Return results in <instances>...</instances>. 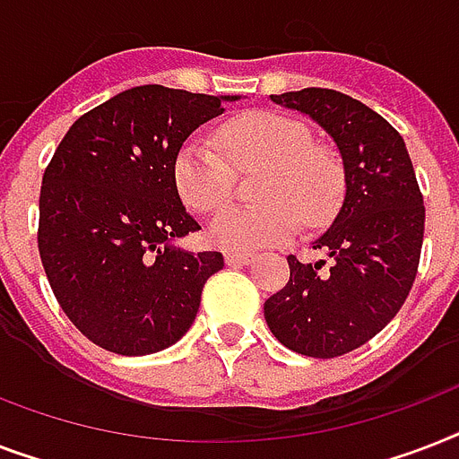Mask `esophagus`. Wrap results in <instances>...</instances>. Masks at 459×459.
Masks as SVG:
<instances>
[{
  "label": "esophagus",
  "instance_id": "esophagus-1",
  "mask_svg": "<svg viewBox=\"0 0 459 459\" xmlns=\"http://www.w3.org/2000/svg\"><path fill=\"white\" fill-rule=\"evenodd\" d=\"M252 262L250 252H226V264L229 266H245Z\"/></svg>",
  "mask_w": 459,
  "mask_h": 459
}]
</instances>
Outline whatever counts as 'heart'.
I'll list each match as a JSON object with an SVG mask.
<instances>
[{"label": "heart", "instance_id": "1", "mask_svg": "<svg viewBox=\"0 0 459 459\" xmlns=\"http://www.w3.org/2000/svg\"><path fill=\"white\" fill-rule=\"evenodd\" d=\"M219 146L193 135L173 157L171 176L180 200L207 214L221 207L233 187V169L262 166L257 207H223L204 236L230 252L264 250L286 243L300 226L326 221L341 200V166L326 150L309 145L307 126L273 111H252L219 131Z\"/></svg>", "mask_w": 459, "mask_h": 459}]
</instances>
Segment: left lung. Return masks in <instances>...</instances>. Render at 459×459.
<instances>
[{"instance_id":"1","label":"left lung","mask_w":459,"mask_h":459,"mask_svg":"<svg viewBox=\"0 0 459 459\" xmlns=\"http://www.w3.org/2000/svg\"><path fill=\"white\" fill-rule=\"evenodd\" d=\"M333 138L342 157L345 200L312 243L316 264L290 255V281L264 302V319L288 350L341 357L371 341L412 290L424 240V197L405 140L384 117L326 88L272 95Z\"/></svg>"}]
</instances>
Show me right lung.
<instances>
[{
    "label": "right lung",
    "instance_id": "obj_1",
    "mask_svg": "<svg viewBox=\"0 0 459 459\" xmlns=\"http://www.w3.org/2000/svg\"><path fill=\"white\" fill-rule=\"evenodd\" d=\"M236 100L140 85L82 114L56 147L39 190V257L61 309L100 348L152 355L193 326L223 255L173 245L200 223L171 166Z\"/></svg>",
    "mask_w": 459,
    "mask_h": 459
}]
</instances>
